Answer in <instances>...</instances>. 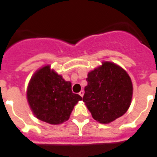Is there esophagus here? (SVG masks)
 <instances>
[{
    "label": "esophagus",
    "instance_id": "obj_1",
    "mask_svg": "<svg viewBox=\"0 0 157 157\" xmlns=\"http://www.w3.org/2000/svg\"><path fill=\"white\" fill-rule=\"evenodd\" d=\"M79 94L82 98L83 97V95H84V91H83V90H81V91L79 92V94Z\"/></svg>",
    "mask_w": 157,
    "mask_h": 157
}]
</instances>
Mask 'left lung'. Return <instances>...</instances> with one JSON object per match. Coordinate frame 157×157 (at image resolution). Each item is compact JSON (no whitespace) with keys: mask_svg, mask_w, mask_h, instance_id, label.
<instances>
[{"mask_svg":"<svg viewBox=\"0 0 157 157\" xmlns=\"http://www.w3.org/2000/svg\"><path fill=\"white\" fill-rule=\"evenodd\" d=\"M101 65L87 75L82 101L94 120L109 124L126 113L132 98V83L125 71L112 62Z\"/></svg>","mask_w":157,"mask_h":157,"instance_id":"8db88e82","label":"left lung"}]
</instances>
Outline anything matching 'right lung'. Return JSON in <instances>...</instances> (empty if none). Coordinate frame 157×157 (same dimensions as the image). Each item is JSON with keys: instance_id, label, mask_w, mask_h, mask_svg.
<instances>
[{"instance_id": "right-lung-1", "label": "right lung", "mask_w": 157, "mask_h": 157, "mask_svg": "<svg viewBox=\"0 0 157 157\" xmlns=\"http://www.w3.org/2000/svg\"><path fill=\"white\" fill-rule=\"evenodd\" d=\"M27 99L35 117L51 124H59L70 117L80 95L71 90V82L65 81L50 65L35 72L27 89Z\"/></svg>"}]
</instances>
